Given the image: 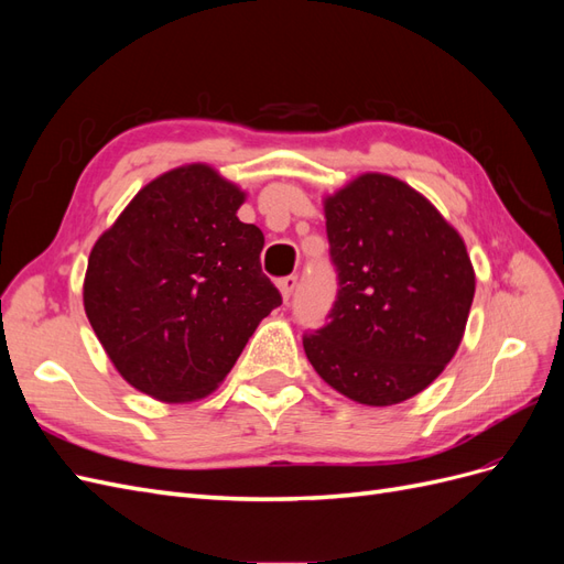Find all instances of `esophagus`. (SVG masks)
I'll use <instances>...</instances> for the list:
<instances>
[{
	"instance_id": "obj_1",
	"label": "esophagus",
	"mask_w": 564,
	"mask_h": 564,
	"mask_svg": "<svg viewBox=\"0 0 564 564\" xmlns=\"http://www.w3.org/2000/svg\"><path fill=\"white\" fill-rule=\"evenodd\" d=\"M296 284H299V275H286V278H282V280L278 282V286H280V292H282V296H284V301L292 299Z\"/></svg>"
}]
</instances>
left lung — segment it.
I'll list each match as a JSON object with an SVG mask.
<instances>
[{
  "label": "left lung",
  "instance_id": "left-lung-1",
  "mask_svg": "<svg viewBox=\"0 0 564 564\" xmlns=\"http://www.w3.org/2000/svg\"><path fill=\"white\" fill-rule=\"evenodd\" d=\"M338 294L324 327L303 336L340 395L390 406L419 395L454 357L475 272L460 235L414 187L362 174L324 199Z\"/></svg>",
  "mask_w": 564,
  "mask_h": 564
}]
</instances>
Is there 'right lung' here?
Wrapping results in <instances>:
<instances>
[{"label":"right lung","mask_w":564,"mask_h":564,"mask_svg":"<svg viewBox=\"0 0 564 564\" xmlns=\"http://www.w3.org/2000/svg\"><path fill=\"white\" fill-rule=\"evenodd\" d=\"M245 193L207 164L150 181L98 237L84 311L115 369L162 402L207 398L282 296Z\"/></svg>","instance_id":"right-lung-1"}]
</instances>
